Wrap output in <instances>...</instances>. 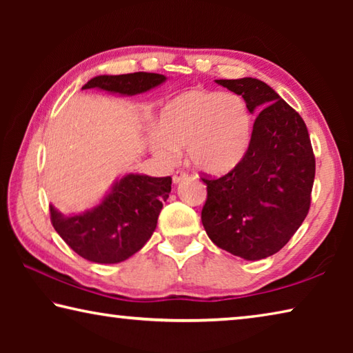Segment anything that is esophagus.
<instances>
[{"label":"esophagus","mask_w":353,"mask_h":353,"mask_svg":"<svg viewBox=\"0 0 353 353\" xmlns=\"http://www.w3.org/2000/svg\"><path fill=\"white\" fill-rule=\"evenodd\" d=\"M187 177H188V174L185 171H176L174 176H172V182L179 183V182H182L183 179H187Z\"/></svg>","instance_id":"obj_1"}]
</instances>
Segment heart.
Returning <instances> with one entry per match:
<instances>
[{"label":"heart","mask_w":353,"mask_h":353,"mask_svg":"<svg viewBox=\"0 0 353 353\" xmlns=\"http://www.w3.org/2000/svg\"><path fill=\"white\" fill-rule=\"evenodd\" d=\"M250 135L252 113L241 94L191 88L162 107L151 146L163 162H172L179 149L187 148L191 165L221 174L240 163Z\"/></svg>","instance_id":"obj_1"}]
</instances>
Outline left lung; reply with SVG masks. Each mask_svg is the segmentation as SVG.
<instances>
[{
    "instance_id": "8db88e82",
    "label": "left lung",
    "mask_w": 353,
    "mask_h": 353,
    "mask_svg": "<svg viewBox=\"0 0 353 353\" xmlns=\"http://www.w3.org/2000/svg\"><path fill=\"white\" fill-rule=\"evenodd\" d=\"M259 113L244 157L234 170L202 177L207 201L201 219L210 240L244 260L279 252L312 204L316 160L302 117L263 81L218 79Z\"/></svg>"
}]
</instances>
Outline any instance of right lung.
Masks as SVG:
<instances>
[{
  "mask_svg": "<svg viewBox=\"0 0 353 353\" xmlns=\"http://www.w3.org/2000/svg\"><path fill=\"white\" fill-rule=\"evenodd\" d=\"M157 73L97 76L82 88L137 94L165 82ZM171 177L128 174L118 181L104 201L92 210L65 216L50 205L51 223L62 240L82 259L93 263H119L145 246L157 227Z\"/></svg>",
  "mask_w": 353,
  "mask_h": 353,
  "instance_id": "obj_1",
  "label": "right lung"
}]
</instances>
